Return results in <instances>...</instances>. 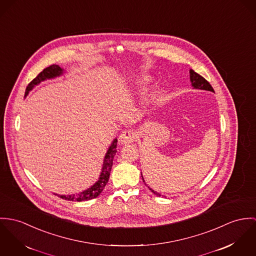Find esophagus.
I'll list each match as a JSON object with an SVG mask.
<instances>
[{
    "mask_svg": "<svg viewBox=\"0 0 256 256\" xmlns=\"http://www.w3.org/2000/svg\"><path fill=\"white\" fill-rule=\"evenodd\" d=\"M138 138V136L134 130H126L120 134L118 138V142L120 144H128V143L136 142Z\"/></svg>",
    "mask_w": 256,
    "mask_h": 256,
    "instance_id": "1",
    "label": "esophagus"
}]
</instances>
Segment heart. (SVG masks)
<instances>
[{
    "instance_id": "b5f03b06",
    "label": "heart",
    "mask_w": 256,
    "mask_h": 256,
    "mask_svg": "<svg viewBox=\"0 0 256 256\" xmlns=\"http://www.w3.org/2000/svg\"><path fill=\"white\" fill-rule=\"evenodd\" d=\"M149 82V80H144L143 82H142V84H143V86H145V84H147Z\"/></svg>"
}]
</instances>
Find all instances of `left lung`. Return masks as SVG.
Listing matches in <instances>:
<instances>
[{
	"label": "left lung",
	"instance_id": "1",
	"mask_svg": "<svg viewBox=\"0 0 256 256\" xmlns=\"http://www.w3.org/2000/svg\"><path fill=\"white\" fill-rule=\"evenodd\" d=\"M190 78L192 86V87H194V89H201V90H207V91H212V92H214V89H213V87L211 86V84H210L203 76H201L198 72H196L194 70H190ZM142 180H143L144 184H145V180H144L143 176H142ZM146 186H147V184H146ZM148 188H149L155 196H161V194H160L159 192L153 190L150 188L149 186H148Z\"/></svg>",
	"mask_w": 256,
	"mask_h": 256
}]
</instances>
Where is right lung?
Instances as JSON below:
<instances>
[{"label":"right lung","mask_w":256,"mask_h":256,"mask_svg":"<svg viewBox=\"0 0 256 256\" xmlns=\"http://www.w3.org/2000/svg\"><path fill=\"white\" fill-rule=\"evenodd\" d=\"M64 72V70L60 68L58 64H52L46 68H44L30 84H29L26 90V96H28L30 90L33 89V87L37 84H39L41 82H44L46 80H50V78H55L57 76H62ZM116 142L118 140L114 138L112 144L110 145L105 158H104V162H103V167L102 170L100 174V176L98 178V180L89 188H87L86 190H84L80 194H68V196H58L60 198L66 199V200H70V201H86V200H90L92 198H96L104 190L105 186L107 184L109 178H110V172L111 169L113 166V159H114L116 152Z\"/></svg>","instance_id":"add662e5"}]
</instances>
